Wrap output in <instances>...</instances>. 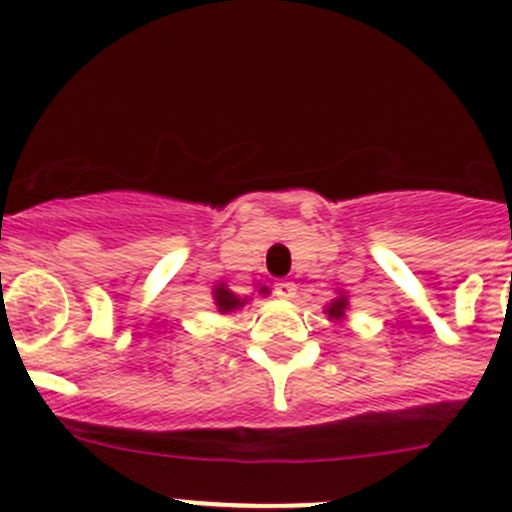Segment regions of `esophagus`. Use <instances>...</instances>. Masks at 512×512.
Listing matches in <instances>:
<instances>
[{
  "mask_svg": "<svg viewBox=\"0 0 512 512\" xmlns=\"http://www.w3.org/2000/svg\"><path fill=\"white\" fill-rule=\"evenodd\" d=\"M275 292L277 297L282 299H294V294H297V289H294V282H287V280H280L275 285Z\"/></svg>",
  "mask_w": 512,
  "mask_h": 512,
  "instance_id": "esophagus-1",
  "label": "esophagus"
}]
</instances>
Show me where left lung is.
Here are the masks:
<instances>
[{"label": "left lung", "instance_id": "left-lung-1", "mask_svg": "<svg viewBox=\"0 0 512 512\" xmlns=\"http://www.w3.org/2000/svg\"><path fill=\"white\" fill-rule=\"evenodd\" d=\"M344 309H347V299L339 297V299H334L332 307H327V312H329V317L339 319V317H344Z\"/></svg>", "mask_w": 512, "mask_h": 512}]
</instances>
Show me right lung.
<instances>
[{
    "label": "right lung",
    "mask_w": 512,
    "mask_h": 512,
    "mask_svg": "<svg viewBox=\"0 0 512 512\" xmlns=\"http://www.w3.org/2000/svg\"><path fill=\"white\" fill-rule=\"evenodd\" d=\"M215 304H218L220 312L225 314V312H232V309L242 307V304H245V299H240L237 294H232L225 285H218L215 287Z\"/></svg>",
    "instance_id": "obj_1"
}]
</instances>
